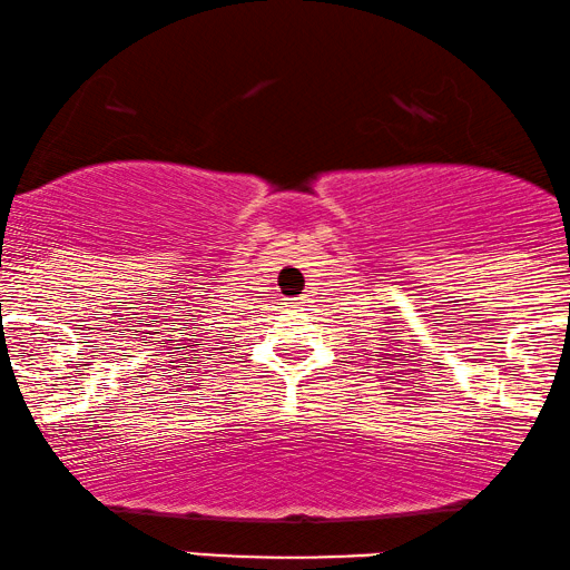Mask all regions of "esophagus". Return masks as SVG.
Segmentation results:
<instances>
[{
    "label": "esophagus",
    "mask_w": 570,
    "mask_h": 570,
    "mask_svg": "<svg viewBox=\"0 0 570 570\" xmlns=\"http://www.w3.org/2000/svg\"><path fill=\"white\" fill-rule=\"evenodd\" d=\"M306 303H308V301H306V295H301V298H291V306H293V308L306 306Z\"/></svg>",
    "instance_id": "obj_1"
}]
</instances>
